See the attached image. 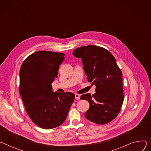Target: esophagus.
Segmentation results:
<instances>
[{"label": "esophagus", "mask_w": 151, "mask_h": 151, "mask_svg": "<svg viewBox=\"0 0 151 151\" xmlns=\"http://www.w3.org/2000/svg\"><path fill=\"white\" fill-rule=\"evenodd\" d=\"M80 97V95L79 94H75V99H79Z\"/></svg>", "instance_id": "1"}]
</instances>
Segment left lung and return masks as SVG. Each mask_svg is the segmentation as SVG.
<instances>
[{
  "label": "left lung",
  "mask_w": 151,
  "mask_h": 151,
  "mask_svg": "<svg viewBox=\"0 0 151 151\" xmlns=\"http://www.w3.org/2000/svg\"><path fill=\"white\" fill-rule=\"evenodd\" d=\"M73 55L81 58L88 81L96 86V93L82 95L89 103L85 118L97 124H106L118 116L123 104L122 74L114 57L107 50L89 45L77 48Z\"/></svg>",
  "instance_id": "obj_1"
}]
</instances>
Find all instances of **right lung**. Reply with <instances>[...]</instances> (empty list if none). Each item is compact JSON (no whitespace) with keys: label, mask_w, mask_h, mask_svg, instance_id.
Wrapping results in <instances>:
<instances>
[{"label":"right lung","mask_w":151,"mask_h":151,"mask_svg":"<svg viewBox=\"0 0 151 151\" xmlns=\"http://www.w3.org/2000/svg\"><path fill=\"white\" fill-rule=\"evenodd\" d=\"M64 53L38 51L28 56L20 70V93L31 120L41 128L59 127L65 121L75 95L54 92L52 85L58 77Z\"/></svg>","instance_id":"add662e5"}]
</instances>
